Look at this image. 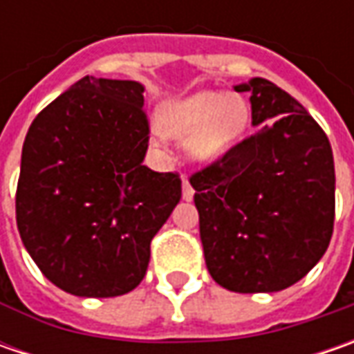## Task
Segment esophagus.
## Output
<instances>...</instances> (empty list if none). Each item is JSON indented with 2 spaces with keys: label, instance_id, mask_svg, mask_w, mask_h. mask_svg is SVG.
I'll list each match as a JSON object with an SVG mask.
<instances>
[{
  "label": "esophagus",
  "instance_id": "esophagus-1",
  "mask_svg": "<svg viewBox=\"0 0 354 354\" xmlns=\"http://www.w3.org/2000/svg\"><path fill=\"white\" fill-rule=\"evenodd\" d=\"M193 197H195V189L191 187L189 179H187V177H183V198L185 201H191Z\"/></svg>",
  "mask_w": 354,
  "mask_h": 354
}]
</instances>
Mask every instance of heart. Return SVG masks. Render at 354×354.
<instances>
[{"label":"heart","mask_w":354,"mask_h":354,"mask_svg":"<svg viewBox=\"0 0 354 354\" xmlns=\"http://www.w3.org/2000/svg\"><path fill=\"white\" fill-rule=\"evenodd\" d=\"M161 120L169 136L187 140V151L195 161L214 163L244 140L252 110L246 98L238 94L205 90L171 104ZM153 140H163L161 129H153Z\"/></svg>","instance_id":"b5f03b06"}]
</instances>
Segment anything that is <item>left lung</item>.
<instances>
[{
	"instance_id": "left-lung-1",
	"label": "left lung",
	"mask_w": 354,
	"mask_h": 354,
	"mask_svg": "<svg viewBox=\"0 0 354 354\" xmlns=\"http://www.w3.org/2000/svg\"><path fill=\"white\" fill-rule=\"evenodd\" d=\"M234 90L250 92L258 129L191 177L205 262L230 292H279L331 242L333 151L319 124L274 82L252 78Z\"/></svg>"
}]
</instances>
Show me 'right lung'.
<instances>
[{
  "instance_id": "1",
  "label": "right lung",
  "mask_w": 354,
  "mask_h": 354,
  "mask_svg": "<svg viewBox=\"0 0 354 354\" xmlns=\"http://www.w3.org/2000/svg\"><path fill=\"white\" fill-rule=\"evenodd\" d=\"M149 124L136 80L84 76L35 118L15 214L43 276L78 297L140 286L149 244L181 198L177 173L143 165Z\"/></svg>"
}]
</instances>
